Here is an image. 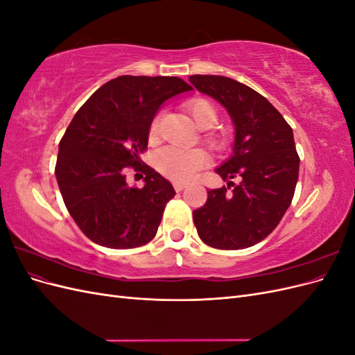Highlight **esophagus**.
I'll return each mask as SVG.
<instances>
[{"instance_id": "esophagus-1", "label": "esophagus", "mask_w": 355, "mask_h": 355, "mask_svg": "<svg viewBox=\"0 0 355 355\" xmlns=\"http://www.w3.org/2000/svg\"><path fill=\"white\" fill-rule=\"evenodd\" d=\"M187 187H188V184H180V182H175V184H173V188H175V191H178V192L184 191Z\"/></svg>"}]
</instances>
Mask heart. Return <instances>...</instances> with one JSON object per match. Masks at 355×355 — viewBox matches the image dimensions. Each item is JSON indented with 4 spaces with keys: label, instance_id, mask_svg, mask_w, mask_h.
Returning a JSON list of instances; mask_svg holds the SVG:
<instances>
[{
    "label": "heart",
    "instance_id": "obj_1",
    "mask_svg": "<svg viewBox=\"0 0 355 355\" xmlns=\"http://www.w3.org/2000/svg\"><path fill=\"white\" fill-rule=\"evenodd\" d=\"M185 108L194 120L196 125L201 130H210L218 123V112L214 110L211 102L202 98L191 99L185 103ZM149 141H155L158 137V118L155 116L151 121L148 130ZM207 145L218 153H223L228 149L227 139L216 135H209L206 137ZM154 164L157 170L164 178L185 184L196 179L200 171L207 167L209 157L202 149H182L176 146H164L158 149L154 154Z\"/></svg>",
    "mask_w": 355,
    "mask_h": 355
}]
</instances>
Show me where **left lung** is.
I'll return each mask as SVG.
<instances>
[{
    "mask_svg": "<svg viewBox=\"0 0 355 355\" xmlns=\"http://www.w3.org/2000/svg\"><path fill=\"white\" fill-rule=\"evenodd\" d=\"M189 81L231 115L234 155L216 173L241 179L207 191L206 204L192 213L198 237L214 249H245L266 239L292 204L299 176L293 130L249 85L220 75H191Z\"/></svg>",
    "mask_w": 355,
    "mask_h": 355,
    "instance_id": "1",
    "label": "left lung"
}]
</instances>
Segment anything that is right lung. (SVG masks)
<instances>
[{"label":"right lung","instance_id":"obj_1","mask_svg":"<svg viewBox=\"0 0 355 355\" xmlns=\"http://www.w3.org/2000/svg\"><path fill=\"white\" fill-rule=\"evenodd\" d=\"M189 90L178 77L121 75L96 90L72 118L60 139L55 175L69 214L93 243L133 249L155 237L176 192L139 155L146 151L161 103ZM127 168L146 175L142 189L126 185Z\"/></svg>","mask_w":355,"mask_h":355}]
</instances>
